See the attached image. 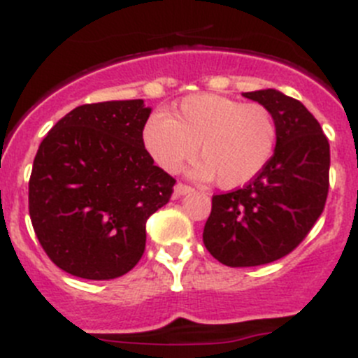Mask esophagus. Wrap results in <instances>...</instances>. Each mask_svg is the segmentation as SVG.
I'll list each match as a JSON object with an SVG mask.
<instances>
[{"mask_svg": "<svg viewBox=\"0 0 358 358\" xmlns=\"http://www.w3.org/2000/svg\"><path fill=\"white\" fill-rule=\"evenodd\" d=\"M191 191H193V187L187 186V184H182V182L176 184V187H174V198H180V196H184V194L191 193Z\"/></svg>", "mask_w": 358, "mask_h": 358, "instance_id": "34e87169", "label": "esophagus"}]
</instances>
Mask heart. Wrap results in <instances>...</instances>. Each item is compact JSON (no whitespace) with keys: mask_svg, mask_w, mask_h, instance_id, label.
<instances>
[{"mask_svg":"<svg viewBox=\"0 0 358 358\" xmlns=\"http://www.w3.org/2000/svg\"><path fill=\"white\" fill-rule=\"evenodd\" d=\"M277 122L263 104H242L217 94L184 97L171 115L153 113L143 129V144L162 171L174 174L196 150L203 160L191 178L226 189L250 182L263 172L277 146Z\"/></svg>","mask_w":358,"mask_h":358,"instance_id":"1","label":"heart"}]
</instances>
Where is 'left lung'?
Here are the masks:
<instances>
[{"label": "left lung", "instance_id": "8db88e82", "mask_svg": "<svg viewBox=\"0 0 358 358\" xmlns=\"http://www.w3.org/2000/svg\"><path fill=\"white\" fill-rule=\"evenodd\" d=\"M242 95L270 109L278 136L257 178L212 196L203 243L231 268L273 263L303 242L325 207L331 165L327 137L299 101L275 88Z\"/></svg>", "mask_w": 358, "mask_h": 358}]
</instances>
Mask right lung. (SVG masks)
I'll return each instance as SVG.
<instances>
[{
    "label": "right lung",
    "mask_w": 358,
    "mask_h": 358,
    "mask_svg": "<svg viewBox=\"0 0 358 358\" xmlns=\"http://www.w3.org/2000/svg\"><path fill=\"white\" fill-rule=\"evenodd\" d=\"M150 115L143 99L83 104L41 141L29 215L47 256L66 273L111 280L143 257L146 221L176 184L144 150Z\"/></svg>",
    "instance_id": "right-lung-1"
}]
</instances>
